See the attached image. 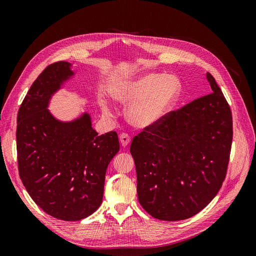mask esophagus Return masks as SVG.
Wrapping results in <instances>:
<instances>
[{
	"instance_id": "esophagus-1",
	"label": "esophagus",
	"mask_w": 256,
	"mask_h": 256,
	"mask_svg": "<svg viewBox=\"0 0 256 256\" xmlns=\"http://www.w3.org/2000/svg\"><path fill=\"white\" fill-rule=\"evenodd\" d=\"M120 144H122V147H126L130 143V138L127 134H122L120 136Z\"/></svg>"
}]
</instances>
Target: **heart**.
Masks as SVG:
<instances>
[{
	"instance_id": "1",
	"label": "heart",
	"mask_w": 256,
	"mask_h": 256,
	"mask_svg": "<svg viewBox=\"0 0 256 256\" xmlns=\"http://www.w3.org/2000/svg\"><path fill=\"white\" fill-rule=\"evenodd\" d=\"M180 80L172 74L145 72L120 83L111 90L115 102L128 106L126 118L138 129L158 125L173 110L180 95ZM102 113L110 118L112 110L106 100H100Z\"/></svg>"
}]
</instances>
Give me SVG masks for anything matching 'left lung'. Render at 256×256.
Instances as JSON below:
<instances>
[{"label":"left lung","mask_w":256,"mask_h":256,"mask_svg":"<svg viewBox=\"0 0 256 256\" xmlns=\"http://www.w3.org/2000/svg\"><path fill=\"white\" fill-rule=\"evenodd\" d=\"M212 92L170 112L134 138L138 198L164 221L191 218L219 192L226 178L233 120L228 102L207 72Z\"/></svg>","instance_id":"obj_1"}]
</instances>
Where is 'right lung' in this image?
Wrapping results in <instances>:
<instances>
[{
	"mask_svg": "<svg viewBox=\"0 0 256 256\" xmlns=\"http://www.w3.org/2000/svg\"><path fill=\"white\" fill-rule=\"evenodd\" d=\"M74 72L68 62L49 65L23 99L17 116L19 175L44 212L78 221L102 203L108 166L120 150L118 134L98 136L88 112L63 122L48 109L50 100Z\"/></svg>",
	"mask_w": 256,
	"mask_h": 256,
	"instance_id": "obj_1",
	"label": "right lung"
}]
</instances>
